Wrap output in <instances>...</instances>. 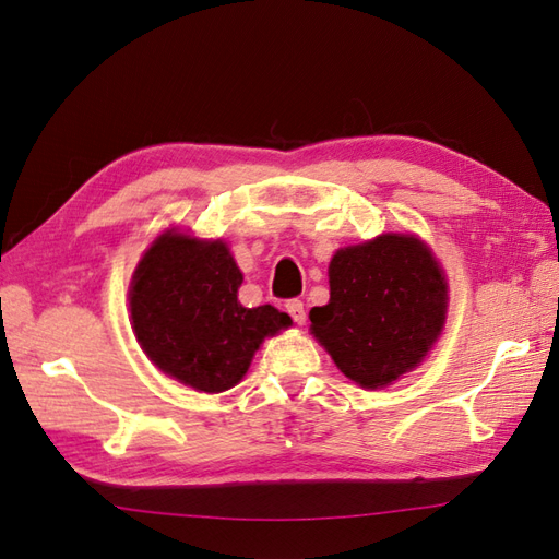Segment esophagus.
Returning <instances> with one entry per match:
<instances>
[{
	"label": "esophagus",
	"mask_w": 559,
	"mask_h": 559,
	"mask_svg": "<svg viewBox=\"0 0 559 559\" xmlns=\"http://www.w3.org/2000/svg\"><path fill=\"white\" fill-rule=\"evenodd\" d=\"M286 312H289L292 314V319L296 321V324L298 326H302V324H306V308H302V302L300 300H286Z\"/></svg>",
	"instance_id": "34e87169"
}]
</instances>
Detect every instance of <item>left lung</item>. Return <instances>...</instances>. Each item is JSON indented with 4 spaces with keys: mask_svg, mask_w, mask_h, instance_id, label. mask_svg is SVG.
<instances>
[{
    "mask_svg": "<svg viewBox=\"0 0 559 559\" xmlns=\"http://www.w3.org/2000/svg\"><path fill=\"white\" fill-rule=\"evenodd\" d=\"M329 286L326 306L310 310V331L341 373L364 389L411 373L443 333L445 273L411 233L337 249Z\"/></svg>",
    "mask_w": 559,
    "mask_h": 559,
    "instance_id": "1",
    "label": "left lung"
}]
</instances>
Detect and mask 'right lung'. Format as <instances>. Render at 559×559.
I'll return each instance as SVG.
<instances>
[{"instance_id":"obj_1","label":"right lung","mask_w":559,"mask_h":559,"mask_svg":"<svg viewBox=\"0 0 559 559\" xmlns=\"http://www.w3.org/2000/svg\"><path fill=\"white\" fill-rule=\"evenodd\" d=\"M242 273L224 240L167 228L130 282V321L146 357L195 392L238 384L265 337L292 326L273 306L245 308Z\"/></svg>"}]
</instances>
